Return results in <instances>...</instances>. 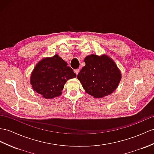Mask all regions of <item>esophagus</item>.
I'll list each match as a JSON object with an SVG mask.
<instances>
[{
  "instance_id": "esophagus-1",
  "label": "esophagus",
  "mask_w": 154,
  "mask_h": 154,
  "mask_svg": "<svg viewBox=\"0 0 154 154\" xmlns=\"http://www.w3.org/2000/svg\"><path fill=\"white\" fill-rule=\"evenodd\" d=\"M79 72H80V70L78 69H75V70H74V72L76 73V74H78V73H79Z\"/></svg>"
}]
</instances>
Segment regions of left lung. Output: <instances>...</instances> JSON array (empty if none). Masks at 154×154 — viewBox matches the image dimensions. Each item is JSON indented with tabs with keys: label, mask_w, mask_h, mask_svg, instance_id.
<instances>
[{
	"label": "left lung",
	"mask_w": 154,
	"mask_h": 154,
	"mask_svg": "<svg viewBox=\"0 0 154 154\" xmlns=\"http://www.w3.org/2000/svg\"><path fill=\"white\" fill-rule=\"evenodd\" d=\"M77 78L88 94L102 98L117 88L122 75L116 63L106 55H90L84 59Z\"/></svg>",
	"instance_id": "left-lung-1"
}]
</instances>
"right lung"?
I'll return each mask as SVG.
<instances>
[{
	"label": "right lung",
	"instance_id": "obj_1",
	"mask_svg": "<svg viewBox=\"0 0 154 154\" xmlns=\"http://www.w3.org/2000/svg\"><path fill=\"white\" fill-rule=\"evenodd\" d=\"M76 74L58 55L40 61L31 76L32 89L46 99H52L61 95L64 85Z\"/></svg>",
	"mask_w": 154,
	"mask_h": 154
}]
</instances>
